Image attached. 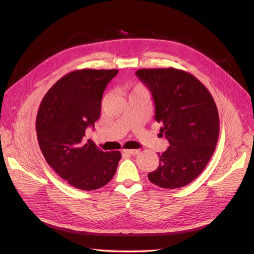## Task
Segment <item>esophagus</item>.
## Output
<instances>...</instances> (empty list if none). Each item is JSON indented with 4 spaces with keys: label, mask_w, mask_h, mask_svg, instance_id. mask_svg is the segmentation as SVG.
Listing matches in <instances>:
<instances>
[{
    "label": "esophagus",
    "mask_w": 254,
    "mask_h": 254,
    "mask_svg": "<svg viewBox=\"0 0 254 254\" xmlns=\"http://www.w3.org/2000/svg\"><path fill=\"white\" fill-rule=\"evenodd\" d=\"M137 152H139V150H137V149H124V150H122V153L124 156H133V155H136Z\"/></svg>",
    "instance_id": "esophagus-1"
}]
</instances>
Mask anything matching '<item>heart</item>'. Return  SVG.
Returning <instances> with one entry per match:
<instances>
[{"label": "heart", "instance_id": "1", "mask_svg": "<svg viewBox=\"0 0 254 254\" xmlns=\"http://www.w3.org/2000/svg\"><path fill=\"white\" fill-rule=\"evenodd\" d=\"M134 90H145L142 86H140V84H137V86H135L133 89H132V91H134Z\"/></svg>", "mask_w": 254, "mask_h": 254}]
</instances>
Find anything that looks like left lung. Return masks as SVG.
Instances as JSON below:
<instances>
[{"mask_svg":"<svg viewBox=\"0 0 254 254\" xmlns=\"http://www.w3.org/2000/svg\"><path fill=\"white\" fill-rule=\"evenodd\" d=\"M135 74L151 92L160 134L170 143L158 153L159 166L148 179L162 189L188 186L203 172L218 141L214 98L194 75L179 68H141Z\"/></svg>","mask_w":254,"mask_h":254,"instance_id":"left-lung-1","label":"left lung"}]
</instances>
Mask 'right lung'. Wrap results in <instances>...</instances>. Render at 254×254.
<instances>
[{
    "mask_svg": "<svg viewBox=\"0 0 254 254\" xmlns=\"http://www.w3.org/2000/svg\"><path fill=\"white\" fill-rule=\"evenodd\" d=\"M118 70L82 68L61 77L44 95L36 131L48 164L70 186L94 190L108 183L122 158L119 150L104 152L86 129L101 115L103 93Z\"/></svg>",
    "mask_w": 254,
    "mask_h": 254,
    "instance_id": "add662e5",
    "label": "right lung"
}]
</instances>
